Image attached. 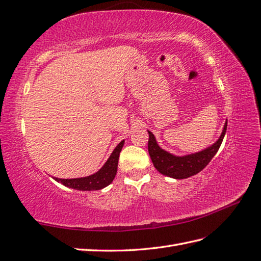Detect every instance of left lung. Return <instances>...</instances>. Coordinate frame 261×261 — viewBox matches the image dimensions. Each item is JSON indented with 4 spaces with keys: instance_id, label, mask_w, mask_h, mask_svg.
Wrapping results in <instances>:
<instances>
[{
    "instance_id": "left-lung-1",
    "label": "left lung",
    "mask_w": 261,
    "mask_h": 261,
    "mask_svg": "<svg viewBox=\"0 0 261 261\" xmlns=\"http://www.w3.org/2000/svg\"><path fill=\"white\" fill-rule=\"evenodd\" d=\"M227 127V121L224 124V129L221 137L215 144L211 147L206 148L201 151L195 152V154L186 155V156H175L171 154L158 146L155 139V136L148 131L149 140H148V151L152 161L156 170L162 173L163 175L170 176L173 178H187L197 174L205 168L208 163L212 161V158L216 155L219 147L222 145V141L225 136Z\"/></svg>"
}]
</instances>
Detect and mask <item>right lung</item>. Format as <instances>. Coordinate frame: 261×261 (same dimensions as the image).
<instances>
[{
    "label": "right lung",
    "mask_w": 261,
    "mask_h": 261,
    "mask_svg": "<svg viewBox=\"0 0 261 261\" xmlns=\"http://www.w3.org/2000/svg\"><path fill=\"white\" fill-rule=\"evenodd\" d=\"M124 145V140H122L119 145L115 147V149L112 152L111 156L104 166L100 168L98 172L89 176L78 177V178H58L53 177L55 181L62 183L63 186L75 189L80 191H93V190H100L114 180L117 171V163H119L120 152L122 147Z\"/></svg>",
    "instance_id": "1"
}]
</instances>
